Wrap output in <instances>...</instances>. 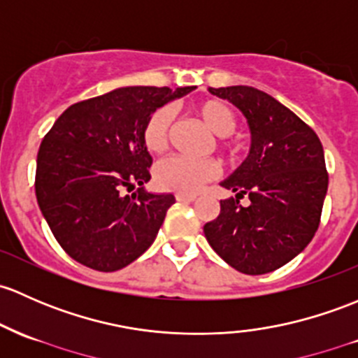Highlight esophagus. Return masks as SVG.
Returning a JSON list of instances; mask_svg holds the SVG:
<instances>
[{
	"label": "esophagus",
	"instance_id": "1",
	"mask_svg": "<svg viewBox=\"0 0 358 358\" xmlns=\"http://www.w3.org/2000/svg\"><path fill=\"white\" fill-rule=\"evenodd\" d=\"M176 197V201H180V202H192V201H195V199H197V195H194V194H176L175 195Z\"/></svg>",
	"mask_w": 358,
	"mask_h": 358
}]
</instances>
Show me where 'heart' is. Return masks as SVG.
Returning a JSON list of instances; mask_svg holds the SVG:
<instances>
[{"instance_id": "obj_1", "label": "heart", "mask_w": 358, "mask_h": 358, "mask_svg": "<svg viewBox=\"0 0 358 358\" xmlns=\"http://www.w3.org/2000/svg\"><path fill=\"white\" fill-rule=\"evenodd\" d=\"M192 113L204 123L213 134L217 135V148L229 157H235L240 150V141L233 137L238 125V113L228 101L208 97L195 101ZM171 134V115L168 108H156L149 113L141 130L142 144L150 154H163L169 148ZM221 166L216 159H187L173 156L157 163L154 169L156 183L163 190L195 194L220 176Z\"/></svg>"}]
</instances>
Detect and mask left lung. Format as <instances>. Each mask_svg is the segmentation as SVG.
<instances>
[{"label":"left lung","instance_id":"left-lung-1","mask_svg":"<svg viewBox=\"0 0 358 358\" xmlns=\"http://www.w3.org/2000/svg\"><path fill=\"white\" fill-rule=\"evenodd\" d=\"M247 116L250 154L221 185L236 199L221 201L204 224L209 245L243 274H266L308 245L321 223L328 169L317 134L269 94L247 85L209 87ZM248 194L243 208L238 199Z\"/></svg>","mask_w":358,"mask_h":358}]
</instances>
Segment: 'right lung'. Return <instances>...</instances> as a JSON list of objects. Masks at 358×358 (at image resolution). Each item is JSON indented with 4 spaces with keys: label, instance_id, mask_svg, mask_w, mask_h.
<instances>
[{
    "label": "right lung",
    "instance_id": "1",
    "mask_svg": "<svg viewBox=\"0 0 358 358\" xmlns=\"http://www.w3.org/2000/svg\"><path fill=\"white\" fill-rule=\"evenodd\" d=\"M195 87H122L71 104L37 152L36 197L63 250L90 269L111 273L156 238L171 194H149L152 157L141 130L150 111ZM136 189L123 196L122 190Z\"/></svg>",
    "mask_w": 358,
    "mask_h": 358
}]
</instances>
